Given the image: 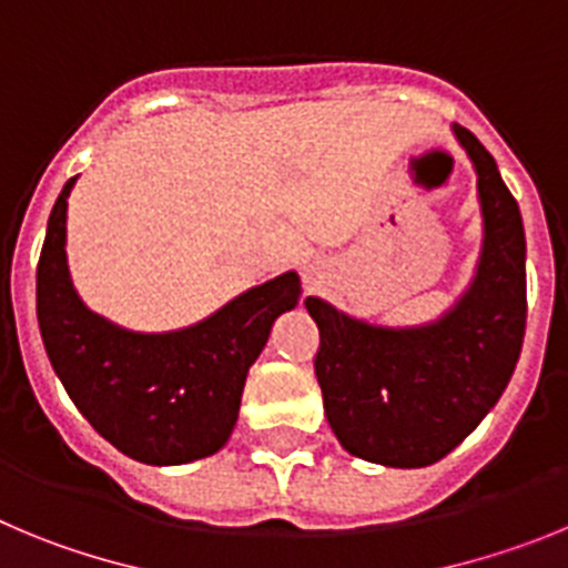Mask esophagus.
Returning a JSON list of instances; mask_svg holds the SVG:
<instances>
[{
    "instance_id": "1",
    "label": "esophagus",
    "mask_w": 568,
    "mask_h": 568,
    "mask_svg": "<svg viewBox=\"0 0 568 568\" xmlns=\"http://www.w3.org/2000/svg\"><path fill=\"white\" fill-rule=\"evenodd\" d=\"M305 283H308L311 288H316V285H320V280H316V274L311 272V268H308V272H305Z\"/></svg>"
}]
</instances>
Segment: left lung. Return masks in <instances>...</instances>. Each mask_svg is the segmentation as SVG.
Wrapping results in <instances>:
<instances>
[{"instance_id":"obj_1","label":"left lung","mask_w":568,"mask_h":568,"mask_svg":"<svg viewBox=\"0 0 568 568\" xmlns=\"http://www.w3.org/2000/svg\"><path fill=\"white\" fill-rule=\"evenodd\" d=\"M478 172L484 252L458 305L422 328H379L316 296L314 356L325 416L342 447L385 467H427L481 424L513 379L526 331L524 223L495 158L453 126Z\"/></svg>"}]
</instances>
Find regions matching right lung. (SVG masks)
<instances>
[{
  "label": "right lung",
  "instance_id": "add662e5",
  "mask_svg": "<svg viewBox=\"0 0 568 568\" xmlns=\"http://www.w3.org/2000/svg\"><path fill=\"white\" fill-rule=\"evenodd\" d=\"M75 178L61 189L36 268L44 351L81 416L124 456L186 464L229 442L246 373L280 314L300 300L294 272L240 294L175 334H132L87 311L64 260V221Z\"/></svg>",
  "mask_w": 568,
  "mask_h": 568
}]
</instances>
